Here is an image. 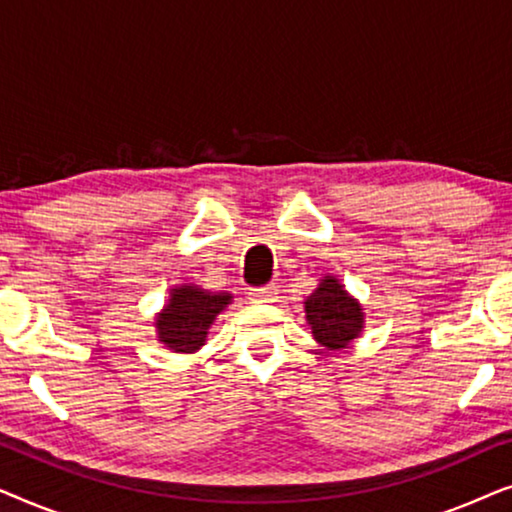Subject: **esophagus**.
Instances as JSON below:
<instances>
[{
  "mask_svg": "<svg viewBox=\"0 0 512 512\" xmlns=\"http://www.w3.org/2000/svg\"><path fill=\"white\" fill-rule=\"evenodd\" d=\"M277 293V286H261V289H251L249 298L254 300V303H275Z\"/></svg>",
  "mask_w": 512,
  "mask_h": 512,
  "instance_id": "34e87169",
  "label": "esophagus"
}]
</instances>
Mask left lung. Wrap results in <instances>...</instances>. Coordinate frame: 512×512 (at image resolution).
<instances>
[{"instance_id": "obj_1", "label": "left lung", "mask_w": 512, "mask_h": 512, "mask_svg": "<svg viewBox=\"0 0 512 512\" xmlns=\"http://www.w3.org/2000/svg\"><path fill=\"white\" fill-rule=\"evenodd\" d=\"M305 319L314 340L328 349H342L359 338L363 310L335 277H324L305 300Z\"/></svg>"}]
</instances>
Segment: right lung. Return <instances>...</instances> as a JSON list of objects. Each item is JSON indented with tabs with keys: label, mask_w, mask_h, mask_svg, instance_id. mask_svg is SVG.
Here are the masks:
<instances>
[{
	"label": "right lung",
	"mask_w": 512,
	"mask_h": 512,
	"mask_svg": "<svg viewBox=\"0 0 512 512\" xmlns=\"http://www.w3.org/2000/svg\"><path fill=\"white\" fill-rule=\"evenodd\" d=\"M230 303V293H212L195 284L174 286L170 300L156 317L158 340L172 352H198L205 345L209 326Z\"/></svg>",
	"instance_id": "right-lung-1"
}]
</instances>
